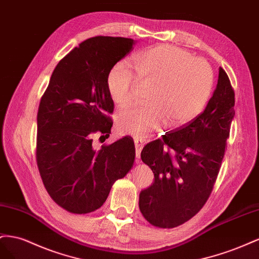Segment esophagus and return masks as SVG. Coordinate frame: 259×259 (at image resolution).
<instances>
[{"label":"esophagus","instance_id":"esophagus-1","mask_svg":"<svg viewBox=\"0 0 259 259\" xmlns=\"http://www.w3.org/2000/svg\"><path fill=\"white\" fill-rule=\"evenodd\" d=\"M145 144V141L142 139H136L135 140V146H136V157H137V162H139L140 158V154H141V150L143 149V146Z\"/></svg>","mask_w":259,"mask_h":259}]
</instances>
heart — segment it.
Listing matches in <instances>:
<instances>
[{
  "instance_id": "1",
  "label": "heart",
  "mask_w": 259,
  "mask_h": 259,
  "mask_svg": "<svg viewBox=\"0 0 259 259\" xmlns=\"http://www.w3.org/2000/svg\"><path fill=\"white\" fill-rule=\"evenodd\" d=\"M130 65L117 64L109 70L106 85L116 105L125 106L135 99L140 83H153L147 95L149 105L132 106L117 115L118 130L144 138L166 121L169 127L183 125L202 112L213 88V72L203 58L169 44L140 51Z\"/></svg>"
}]
</instances>
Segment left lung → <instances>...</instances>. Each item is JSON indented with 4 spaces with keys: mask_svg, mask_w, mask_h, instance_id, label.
Instances as JSON below:
<instances>
[{
    "mask_svg": "<svg viewBox=\"0 0 259 259\" xmlns=\"http://www.w3.org/2000/svg\"><path fill=\"white\" fill-rule=\"evenodd\" d=\"M233 107L234 91L220 67L216 90L204 112L143 147L141 158L152 169L154 182L140 192L139 207L150 224L178 227L203 207L224 159Z\"/></svg>",
    "mask_w": 259,
    "mask_h": 259,
    "instance_id": "8db88e82",
    "label": "left lung"
}]
</instances>
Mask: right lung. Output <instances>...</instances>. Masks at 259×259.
I'll list each match as a JSON object with an SVG mask.
<instances>
[{"label":"right lung","mask_w":259,"mask_h":259,"mask_svg":"<svg viewBox=\"0 0 259 259\" xmlns=\"http://www.w3.org/2000/svg\"><path fill=\"white\" fill-rule=\"evenodd\" d=\"M128 38L94 36L57 64L41 99L36 123V162L48 193L69 212L87 213L104 204L114 182L130 170L135 143L123 137L93 146V135L109 137L114 110L106 79L131 51Z\"/></svg>","instance_id":"right-lung-1"}]
</instances>
